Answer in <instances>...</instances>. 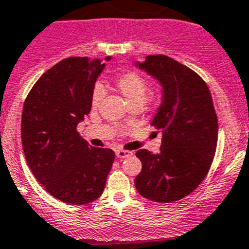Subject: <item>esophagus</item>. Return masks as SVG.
I'll return each mask as SVG.
<instances>
[{
	"instance_id": "34e87169",
	"label": "esophagus",
	"mask_w": 249,
	"mask_h": 249,
	"mask_svg": "<svg viewBox=\"0 0 249 249\" xmlns=\"http://www.w3.org/2000/svg\"><path fill=\"white\" fill-rule=\"evenodd\" d=\"M115 155L118 159H125L127 156L133 155V151H127V150H116Z\"/></svg>"
}]
</instances>
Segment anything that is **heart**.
<instances>
[{"instance_id":"1","label":"heart","mask_w":249,"mask_h":249,"mask_svg":"<svg viewBox=\"0 0 249 249\" xmlns=\"http://www.w3.org/2000/svg\"><path fill=\"white\" fill-rule=\"evenodd\" d=\"M114 83H115L116 89L123 94V97L129 103V105L134 103L142 104L147 91V82L144 75H141L139 71H125L116 75ZM104 87L100 83H97L91 90L90 102L93 108L99 107L104 98Z\"/></svg>"}]
</instances>
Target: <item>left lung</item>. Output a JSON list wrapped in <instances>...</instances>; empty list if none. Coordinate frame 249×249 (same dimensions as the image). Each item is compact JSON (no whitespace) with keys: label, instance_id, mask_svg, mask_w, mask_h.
Here are the masks:
<instances>
[{"label":"left lung","instance_id":"left-lung-1","mask_svg":"<svg viewBox=\"0 0 249 249\" xmlns=\"http://www.w3.org/2000/svg\"><path fill=\"white\" fill-rule=\"evenodd\" d=\"M136 67L162 87V103L151 122L162 142L159 154L136 151L142 169L135 187L154 202H175L198 187L213 161L218 120L211 93L200 75L167 55H147Z\"/></svg>","mask_w":249,"mask_h":249}]
</instances>
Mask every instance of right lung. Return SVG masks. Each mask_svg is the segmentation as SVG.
Listing matches in <instances>:
<instances>
[{
	"instance_id": "obj_1",
	"label": "right lung",
	"mask_w": 249,
	"mask_h": 249,
	"mask_svg": "<svg viewBox=\"0 0 249 249\" xmlns=\"http://www.w3.org/2000/svg\"><path fill=\"white\" fill-rule=\"evenodd\" d=\"M104 67L100 59L66 58L36 82L24 100L21 138L27 163L48 194L69 205L100 197L115 159L113 150L89 146L77 131L90 111L91 90Z\"/></svg>"
}]
</instances>
